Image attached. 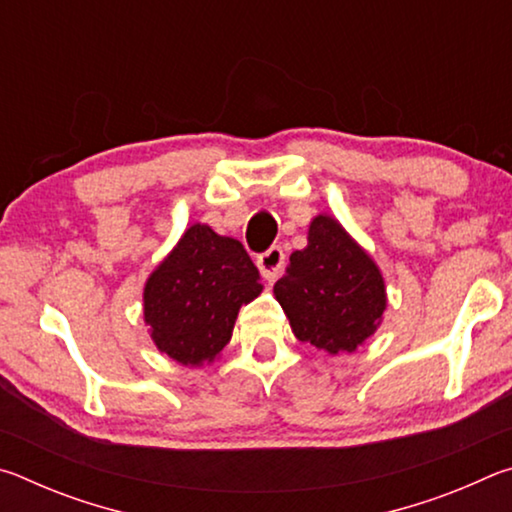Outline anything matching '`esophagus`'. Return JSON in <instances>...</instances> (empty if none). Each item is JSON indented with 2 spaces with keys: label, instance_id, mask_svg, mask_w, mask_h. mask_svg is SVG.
<instances>
[{
  "label": "esophagus",
  "instance_id": "1",
  "mask_svg": "<svg viewBox=\"0 0 512 512\" xmlns=\"http://www.w3.org/2000/svg\"><path fill=\"white\" fill-rule=\"evenodd\" d=\"M257 266H259V273H262L268 282H273L284 268V250L280 246L268 248L264 255L257 257Z\"/></svg>",
  "mask_w": 512,
  "mask_h": 512
}]
</instances>
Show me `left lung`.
Masks as SVG:
<instances>
[{
  "label": "left lung",
  "instance_id": "1",
  "mask_svg": "<svg viewBox=\"0 0 512 512\" xmlns=\"http://www.w3.org/2000/svg\"><path fill=\"white\" fill-rule=\"evenodd\" d=\"M273 293L293 336L327 354L357 352L388 307L377 262L332 214L309 221L307 246L291 253Z\"/></svg>",
  "mask_w": 512,
  "mask_h": 512
}]
</instances>
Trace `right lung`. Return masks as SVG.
<instances>
[{
    "label": "right lung",
    "mask_w": 512,
    "mask_h": 512,
    "mask_svg": "<svg viewBox=\"0 0 512 512\" xmlns=\"http://www.w3.org/2000/svg\"><path fill=\"white\" fill-rule=\"evenodd\" d=\"M241 241L194 223L144 282L142 316L155 348L185 368L221 359L239 309L262 293Z\"/></svg>",
    "instance_id": "right-lung-1"
}]
</instances>
